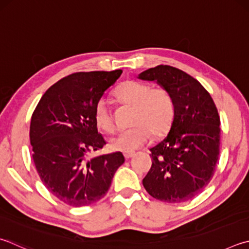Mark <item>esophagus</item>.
I'll return each mask as SVG.
<instances>
[{
    "label": "esophagus",
    "mask_w": 249,
    "mask_h": 249,
    "mask_svg": "<svg viewBox=\"0 0 249 249\" xmlns=\"http://www.w3.org/2000/svg\"><path fill=\"white\" fill-rule=\"evenodd\" d=\"M134 155H135V153L133 151H126V152H124L125 159H130V158H132Z\"/></svg>",
    "instance_id": "1"
}]
</instances>
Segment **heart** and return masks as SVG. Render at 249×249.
Wrapping results in <instances>:
<instances>
[{
	"label": "heart",
	"mask_w": 249,
	"mask_h": 249,
	"mask_svg": "<svg viewBox=\"0 0 249 249\" xmlns=\"http://www.w3.org/2000/svg\"><path fill=\"white\" fill-rule=\"evenodd\" d=\"M113 96L122 105L133 107L130 124L134 125L111 139L110 146L114 150H135L147 142L150 133L155 137L163 136L173 124L175 102L168 89L152 88L149 84L130 79L117 86ZM93 120L102 132H114V122L103 99L94 106Z\"/></svg>",
	"instance_id": "b5f03b06"
}]
</instances>
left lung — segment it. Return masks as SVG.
Instances as JSON below:
<instances>
[{"mask_svg": "<svg viewBox=\"0 0 249 249\" xmlns=\"http://www.w3.org/2000/svg\"><path fill=\"white\" fill-rule=\"evenodd\" d=\"M138 78L156 80L174 98L171 129L151 151V168L142 179L149 195L178 203L193 199L212 178L220 153V116L203 86L176 67L158 65Z\"/></svg>", "mask_w": 249, "mask_h": 249, "instance_id": "8db88e82", "label": "left lung"}]
</instances>
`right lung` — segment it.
Instances as JSON below:
<instances>
[{"label": "right lung", "mask_w": 249, "mask_h": 249, "mask_svg": "<svg viewBox=\"0 0 249 249\" xmlns=\"http://www.w3.org/2000/svg\"><path fill=\"white\" fill-rule=\"evenodd\" d=\"M122 73L78 71L66 76L47 90L31 116L36 169L48 191L66 205L83 207L100 200L124 163L121 152L86 158L106 144L93 109Z\"/></svg>", "instance_id": "1"}]
</instances>
